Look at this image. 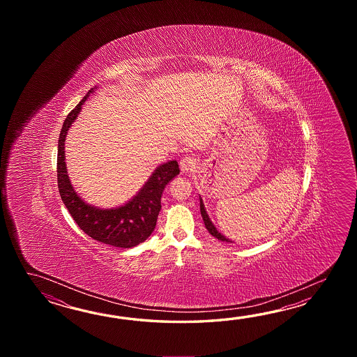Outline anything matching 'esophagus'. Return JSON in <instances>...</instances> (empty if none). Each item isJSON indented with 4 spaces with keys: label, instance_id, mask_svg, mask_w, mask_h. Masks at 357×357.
Instances as JSON below:
<instances>
[{
    "label": "esophagus",
    "instance_id": "esophagus-1",
    "mask_svg": "<svg viewBox=\"0 0 357 357\" xmlns=\"http://www.w3.org/2000/svg\"><path fill=\"white\" fill-rule=\"evenodd\" d=\"M195 166H197V160L190 157V155H186L180 160V168H181L182 174L192 172L195 169Z\"/></svg>",
    "mask_w": 357,
    "mask_h": 357
}]
</instances>
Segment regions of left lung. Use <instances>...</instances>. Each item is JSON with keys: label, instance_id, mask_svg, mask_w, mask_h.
Here are the masks:
<instances>
[{"label": "left lung", "instance_id": "left-lung-1", "mask_svg": "<svg viewBox=\"0 0 357 357\" xmlns=\"http://www.w3.org/2000/svg\"><path fill=\"white\" fill-rule=\"evenodd\" d=\"M200 199V213H202V217H203V220H204L205 227L206 229L209 231V234L211 235L214 236L215 238H218L220 241H226V243H232L229 238H227L226 236L222 235L220 231L215 228V226L213 225L212 220L209 218V215H208V213L205 211L204 203H203V199L202 197H199Z\"/></svg>", "mask_w": 357, "mask_h": 357}]
</instances>
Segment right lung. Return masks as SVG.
<instances>
[{
	"mask_svg": "<svg viewBox=\"0 0 357 357\" xmlns=\"http://www.w3.org/2000/svg\"><path fill=\"white\" fill-rule=\"evenodd\" d=\"M94 89L86 93L79 105L68 114L62 125L57 151L59 191L68 213L86 235L99 243L112 245L114 248H134L144 243L152 235L162 208V192L168 182L180 174V168L177 160H168L167 163L160 165L154 169L143 188L137 191V195L121 206L102 209L86 204L77 195L68 178L65 162V140L68 129L82 111L84 102Z\"/></svg>",
	"mask_w": 357,
	"mask_h": 357,
	"instance_id": "obj_1",
	"label": "right lung"
}]
</instances>
